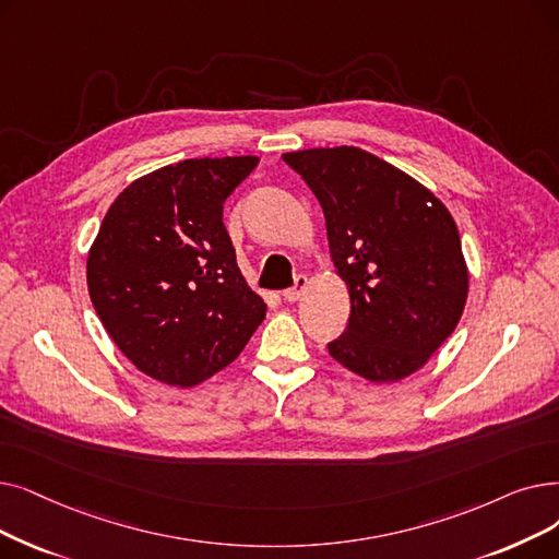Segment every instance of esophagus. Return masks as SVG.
<instances>
[{
    "label": "esophagus",
    "mask_w": 559,
    "mask_h": 559,
    "mask_svg": "<svg viewBox=\"0 0 559 559\" xmlns=\"http://www.w3.org/2000/svg\"><path fill=\"white\" fill-rule=\"evenodd\" d=\"M306 285H308V278H306V276H297L293 287L283 289V299H285V301H289V304H295V301L301 297V293L306 289Z\"/></svg>",
    "instance_id": "34e87169"
}]
</instances>
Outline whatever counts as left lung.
I'll return each mask as SVG.
<instances>
[{
	"label": "left lung",
	"mask_w": 559,
	"mask_h": 559,
	"mask_svg": "<svg viewBox=\"0 0 559 559\" xmlns=\"http://www.w3.org/2000/svg\"><path fill=\"white\" fill-rule=\"evenodd\" d=\"M320 201L329 251L349 289V320L329 354L370 381L425 366L468 295L456 224L400 168L354 145L283 155Z\"/></svg>",
	"instance_id": "obj_1"
}]
</instances>
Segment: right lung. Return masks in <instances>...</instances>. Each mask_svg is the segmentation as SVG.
Wrapping results in <instances>:
<instances>
[{
  "label": "right lung",
  "instance_id": "obj_1",
  "mask_svg": "<svg viewBox=\"0 0 559 559\" xmlns=\"http://www.w3.org/2000/svg\"><path fill=\"white\" fill-rule=\"evenodd\" d=\"M255 166L251 155L164 166L105 214L88 253V295L118 349L153 379L201 383L264 320L224 226L226 199Z\"/></svg>",
  "mask_w": 559,
  "mask_h": 559
}]
</instances>
